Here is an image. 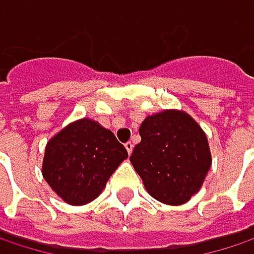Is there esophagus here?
<instances>
[{"instance_id":"esophagus-1","label":"esophagus","mask_w":254,"mask_h":254,"mask_svg":"<svg viewBox=\"0 0 254 254\" xmlns=\"http://www.w3.org/2000/svg\"><path fill=\"white\" fill-rule=\"evenodd\" d=\"M124 147H126L127 153L131 154V152H133V143H131V141H127V143L124 144Z\"/></svg>"}]
</instances>
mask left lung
Wrapping results in <instances>:
<instances>
[{
    "label": "left lung",
    "instance_id": "obj_1",
    "mask_svg": "<svg viewBox=\"0 0 254 254\" xmlns=\"http://www.w3.org/2000/svg\"><path fill=\"white\" fill-rule=\"evenodd\" d=\"M141 141L130 156L144 188L157 201L181 205L190 199L211 168L208 140L190 114L165 110L146 117Z\"/></svg>",
    "mask_w": 254,
    "mask_h": 254
}]
</instances>
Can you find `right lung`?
Listing matches in <instances>:
<instances>
[{
  "label": "right lung",
  "mask_w": 254,
  "mask_h": 254,
  "mask_svg": "<svg viewBox=\"0 0 254 254\" xmlns=\"http://www.w3.org/2000/svg\"><path fill=\"white\" fill-rule=\"evenodd\" d=\"M127 156L113 131L81 118L47 141L42 173L64 202L83 205L100 195Z\"/></svg>",
  "instance_id": "1"
}]
</instances>
